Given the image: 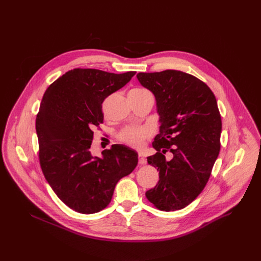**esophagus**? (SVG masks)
<instances>
[{"mask_svg": "<svg viewBox=\"0 0 261 261\" xmlns=\"http://www.w3.org/2000/svg\"><path fill=\"white\" fill-rule=\"evenodd\" d=\"M138 163H139L140 165H144V164H146V159H145L141 154H139V155H138Z\"/></svg>", "mask_w": 261, "mask_h": 261, "instance_id": "obj_1", "label": "esophagus"}]
</instances>
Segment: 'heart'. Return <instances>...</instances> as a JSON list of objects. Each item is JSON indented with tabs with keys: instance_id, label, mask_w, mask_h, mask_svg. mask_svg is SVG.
<instances>
[{
	"instance_id": "1",
	"label": "heart",
	"mask_w": 261,
	"mask_h": 261,
	"mask_svg": "<svg viewBox=\"0 0 261 261\" xmlns=\"http://www.w3.org/2000/svg\"><path fill=\"white\" fill-rule=\"evenodd\" d=\"M130 93L141 94V93H147V91L143 89H134ZM148 135H150V132H148V130L145 128L128 127L120 133L119 138L122 142H124L125 144L131 147L140 148L143 146L144 141L148 137Z\"/></svg>"
}]
</instances>
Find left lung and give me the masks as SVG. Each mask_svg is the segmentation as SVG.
Here are the masks:
<instances>
[{"mask_svg":"<svg viewBox=\"0 0 261 261\" xmlns=\"http://www.w3.org/2000/svg\"><path fill=\"white\" fill-rule=\"evenodd\" d=\"M136 76L154 94L160 123L153 142L157 153L147 157L159 170V181L145 196L161 211L184 208L201 193L219 156L222 122L216 97L204 83L181 71Z\"/></svg>","mask_w":261,"mask_h":261,"instance_id":"8db88e82","label":"left lung"}]
</instances>
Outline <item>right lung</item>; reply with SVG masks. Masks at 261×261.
<instances>
[{
  "instance_id": "obj_1",
  "label": "right lung",
  "mask_w": 261,
  "mask_h": 261,
  "mask_svg": "<svg viewBox=\"0 0 261 261\" xmlns=\"http://www.w3.org/2000/svg\"><path fill=\"white\" fill-rule=\"evenodd\" d=\"M134 71L122 74L73 69L45 91L36 119L43 174L57 196L81 214L105 208L117 182L130 174L138 154L124 144L93 156V129L103 123L102 103L127 85Z\"/></svg>"
}]
</instances>
